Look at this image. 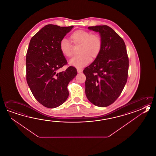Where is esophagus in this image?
<instances>
[{
	"instance_id": "1",
	"label": "esophagus",
	"mask_w": 156,
	"mask_h": 156,
	"mask_svg": "<svg viewBox=\"0 0 156 156\" xmlns=\"http://www.w3.org/2000/svg\"><path fill=\"white\" fill-rule=\"evenodd\" d=\"M82 71V68H77V72H78V73H81Z\"/></svg>"
}]
</instances>
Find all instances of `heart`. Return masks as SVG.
Listing matches in <instances>:
<instances>
[{
  "mask_svg": "<svg viewBox=\"0 0 156 156\" xmlns=\"http://www.w3.org/2000/svg\"><path fill=\"white\" fill-rule=\"evenodd\" d=\"M69 40L74 46H79L78 56L69 61L70 65L77 68H81L88 64L90 61L97 58L102 48V40L98 34L83 30H78L71 34ZM66 38L62 39L59 44V50L63 56L71 58L73 56V47Z\"/></svg>",
  "mask_w": 156,
  "mask_h": 156,
  "instance_id": "heart-1",
  "label": "heart"
}]
</instances>
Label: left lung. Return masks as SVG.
Returning <instances> with one entry per match:
<instances>
[{"instance_id": "left-lung-1", "label": "left lung", "mask_w": 156, "mask_h": 156, "mask_svg": "<svg viewBox=\"0 0 156 156\" xmlns=\"http://www.w3.org/2000/svg\"><path fill=\"white\" fill-rule=\"evenodd\" d=\"M89 29L100 33L102 48L94 62L85 68V94L96 106H109L120 96L128 77L129 61L123 39L110 27Z\"/></svg>"}]
</instances>
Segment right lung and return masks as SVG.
Wrapping results in <instances>:
<instances>
[{"instance_id": "right-lung-1", "label": "right lung", "mask_w": 156, "mask_h": 156, "mask_svg": "<svg viewBox=\"0 0 156 156\" xmlns=\"http://www.w3.org/2000/svg\"><path fill=\"white\" fill-rule=\"evenodd\" d=\"M73 26L61 27L49 24L42 27L30 41L26 58L27 81L34 97L48 108L60 106L69 95L67 86L77 74L67 64L59 44Z\"/></svg>"}]
</instances>
